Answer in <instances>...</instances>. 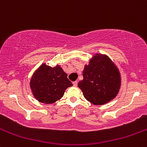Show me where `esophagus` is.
I'll use <instances>...</instances> for the list:
<instances>
[{
    "label": "esophagus",
    "mask_w": 147,
    "mask_h": 147,
    "mask_svg": "<svg viewBox=\"0 0 147 147\" xmlns=\"http://www.w3.org/2000/svg\"><path fill=\"white\" fill-rule=\"evenodd\" d=\"M78 81H75V82H73V85L76 87V86H78Z\"/></svg>",
    "instance_id": "34e87169"
}]
</instances>
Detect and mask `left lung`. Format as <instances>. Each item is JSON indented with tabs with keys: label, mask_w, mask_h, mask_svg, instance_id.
<instances>
[{
	"label": "left lung",
	"mask_w": 147,
	"mask_h": 147,
	"mask_svg": "<svg viewBox=\"0 0 147 147\" xmlns=\"http://www.w3.org/2000/svg\"><path fill=\"white\" fill-rule=\"evenodd\" d=\"M83 80L78 83L84 98L94 105L113 100L121 86L120 73L107 55L97 54L84 66Z\"/></svg>",
	"instance_id": "1"
}]
</instances>
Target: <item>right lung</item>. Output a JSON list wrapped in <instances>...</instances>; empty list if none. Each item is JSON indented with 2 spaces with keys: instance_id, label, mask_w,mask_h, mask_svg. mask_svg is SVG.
Wrapping results in <instances>:
<instances>
[{
  "instance_id": "add662e5",
  "label": "right lung",
  "mask_w": 147,
  "mask_h": 147,
  "mask_svg": "<svg viewBox=\"0 0 147 147\" xmlns=\"http://www.w3.org/2000/svg\"><path fill=\"white\" fill-rule=\"evenodd\" d=\"M72 86L67 75L59 65L52 67L42 64L35 71L30 80L32 94L39 102L54 103L61 99L67 87Z\"/></svg>"
}]
</instances>
